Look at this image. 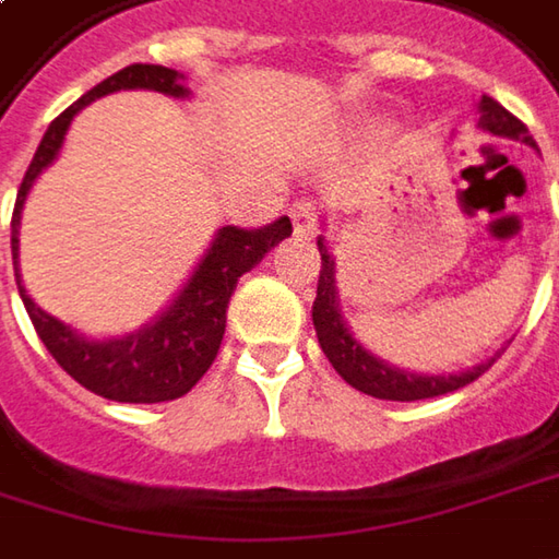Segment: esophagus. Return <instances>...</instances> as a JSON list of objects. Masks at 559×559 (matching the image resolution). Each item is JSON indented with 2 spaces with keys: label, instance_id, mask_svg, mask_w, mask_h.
I'll use <instances>...</instances> for the list:
<instances>
[{
  "label": "esophagus",
  "instance_id": "1",
  "mask_svg": "<svg viewBox=\"0 0 559 559\" xmlns=\"http://www.w3.org/2000/svg\"><path fill=\"white\" fill-rule=\"evenodd\" d=\"M289 216H293V226L298 236H314V233H318V204H311V201H295L293 210H289Z\"/></svg>",
  "mask_w": 559,
  "mask_h": 559
}]
</instances>
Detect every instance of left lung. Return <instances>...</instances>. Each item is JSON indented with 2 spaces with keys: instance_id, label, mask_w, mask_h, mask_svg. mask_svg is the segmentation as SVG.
<instances>
[{
  "instance_id": "1",
  "label": "left lung",
  "mask_w": 559,
  "mask_h": 559,
  "mask_svg": "<svg viewBox=\"0 0 559 559\" xmlns=\"http://www.w3.org/2000/svg\"><path fill=\"white\" fill-rule=\"evenodd\" d=\"M481 119L478 126L490 131V134H503V138H516L525 144H535L525 122H519L510 109H503L497 99L481 97L478 103ZM318 251H321V276H318V298H314V330H318V343H321L323 355L330 358V365L336 368V374L343 377L346 383H352L355 390L374 396V400H393V403H415V400H433L443 393H453L465 383L478 380L490 368L478 365L465 374L450 377H428V374H408L400 368L383 365L380 358H374L371 352L361 349V343H355L349 333V326L340 318V301H336V280H333V258L323 245V238H318Z\"/></svg>"
}]
</instances>
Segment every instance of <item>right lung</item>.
<instances>
[{
	"mask_svg": "<svg viewBox=\"0 0 559 559\" xmlns=\"http://www.w3.org/2000/svg\"><path fill=\"white\" fill-rule=\"evenodd\" d=\"M131 87H147V91H159L169 97H185L179 71L138 62V66H128V69L116 71L112 78L99 81L94 91H87L78 103H71L59 119H52L27 173H24V182L17 188L12 213L14 264H17V226H21L24 198H27L34 179L59 154L71 119L81 112V106L94 103L97 97H106L112 91H131ZM289 236H293L289 216H280L261 229H241V226L219 229L204 261L198 264L194 276L188 280L179 298L169 305V311L151 326L122 336V340H109V343H91L69 330L62 321L49 318L24 295L17 273H14V280H17V293H21V301L31 314L37 336L66 374L74 377L91 393L112 400V403H169V400L185 396L213 365L219 343H223V333H226V308L236 293L238 276L248 273L254 264H261L266 251Z\"/></svg>",
	"mask_w": 559,
	"mask_h": 559,
	"instance_id": "add662e5",
	"label": "right lung"
}]
</instances>
